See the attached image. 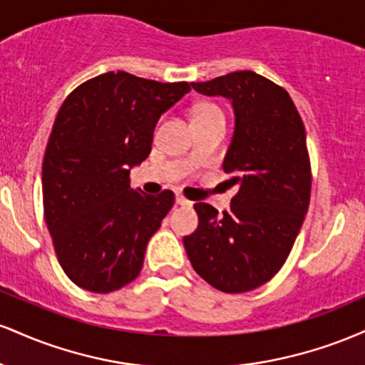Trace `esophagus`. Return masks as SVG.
Returning <instances> with one entry per match:
<instances>
[{
  "label": "esophagus",
  "mask_w": 365,
  "mask_h": 365,
  "mask_svg": "<svg viewBox=\"0 0 365 365\" xmlns=\"http://www.w3.org/2000/svg\"><path fill=\"white\" fill-rule=\"evenodd\" d=\"M175 200H177V204H178V206H183V207H188V206H192V202H190V200H187L185 197H183L182 194H177V195H175Z\"/></svg>",
  "instance_id": "1"
}]
</instances>
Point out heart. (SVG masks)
<instances>
[{"mask_svg": "<svg viewBox=\"0 0 365 365\" xmlns=\"http://www.w3.org/2000/svg\"><path fill=\"white\" fill-rule=\"evenodd\" d=\"M217 108L212 106V104H200L199 108H197L194 115H200V113H207V111H216Z\"/></svg>", "mask_w": 365, "mask_h": 365, "instance_id": "b5f03b06", "label": "heart"}]
</instances>
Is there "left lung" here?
I'll return each mask as SVG.
<instances>
[{"mask_svg": "<svg viewBox=\"0 0 365 365\" xmlns=\"http://www.w3.org/2000/svg\"><path fill=\"white\" fill-rule=\"evenodd\" d=\"M202 96H221L235 115L223 159L238 192L228 211L194 204L199 226L183 237L192 267L225 293L254 290L287 261L311 199L305 128L288 92L250 70L192 82Z\"/></svg>", "mask_w": 365, "mask_h": 365, "instance_id": "left-lung-1", "label": "left lung"}]
</instances>
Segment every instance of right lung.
<instances>
[{"instance_id":"right-lung-1","label":"right lung","mask_w":365,"mask_h":365,"mask_svg":"<svg viewBox=\"0 0 365 365\" xmlns=\"http://www.w3.org/2000/svg\"><path fill=\"white\" fill-rule=\"evenodd\" d=\"M190 83L108 72L61 104L43 161L44 220L58 261L77 287L110 293L137 278L173 192L130 188V170L150 153L163 113Z\"/></svg>"}]
</instances>
